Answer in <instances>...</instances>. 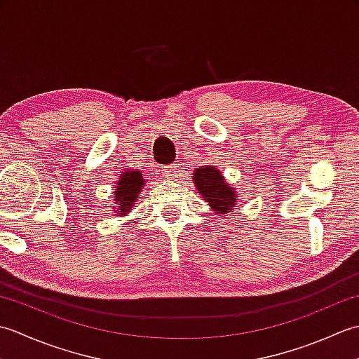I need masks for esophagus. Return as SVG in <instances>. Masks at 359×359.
<instances>
[{
	"instance_id": "1",
	"label": "esophagus",
	"mask_w": 359,
	"mask_h": 359,
	"mask_svg": "<svg viewBox=\"0 0 359 359\" xmlns=\"http://www.w3.org/2000/svg\"><path fill=\"white\" fill-rule=\"evenodd\" d=\"M177 172H178V165L177 164H170V165L163 167V175H164L165 178L177 177Z\"/></svg>"
}]
</instances>
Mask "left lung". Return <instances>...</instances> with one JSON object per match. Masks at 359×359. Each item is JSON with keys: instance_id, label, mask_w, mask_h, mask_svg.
Instances as JSON below:
<instances>
[{"instance_id": "obj_1", "label": "left lung", "mask_w": 359, "mask_h": 359, "mask_svg": "<svg viewBox=\"0 0 359 359\" xmlns=\"http://www.w3.org/2000/svg\"><path fill=\"white\" fill-rule=\"evenodd\" d=\"M194 181L209 206L220 214L229 212L236 204V189L226 184L223 175L215 167H198L194 173Z\"/></svg>"}]
</instances>
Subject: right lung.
<instances>
[{
  "label": "right lung",
  "mask_w": 359,
  "mask_h": 359,
  "mask_svg": "<svg viewBox=\"0 0 359 359\" xmlns=\"http://www.w3.org/2000/svg\"><path fill=\"white\" fill-rule=\"evenodd\" d=\"M144 186V178L141 172H123L121 180L118 181V186H116L114 195H116V203L114 209L119 212V214H126L133 206V203L139 198L137 194L142 190Z\"/></svg>",
  "instance_id": "obj_1"
}]
</instances>
